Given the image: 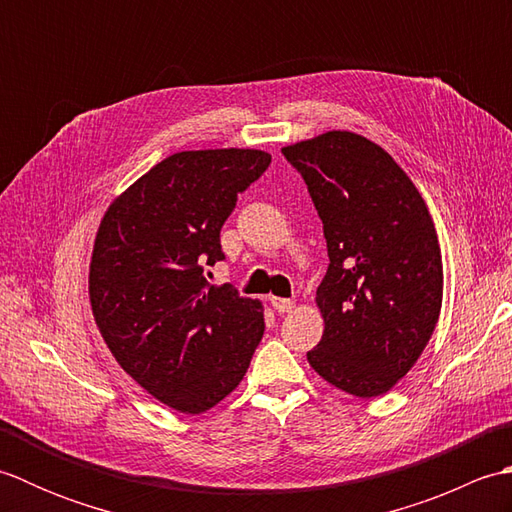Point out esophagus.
<instances>
[{"label":"esophagus","mask_w":512,"mask_h":512,"mask_svg":"<svg viewBox=\"0 0 512 512\" xmlns=\"http://www.w3.org/2000/svg\"><path fill=\"white\" fill-rule=\"evenodd\" d=\"M270 303H273V308H275L279 314L290 312L292 308H295V301H292V299H284V297H270Z\"/></svg>","instance_id":"esophagus-1"}]
</instances>
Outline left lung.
<instances>
[{"label":"left lung","mask_w":512,"mask_h":512,"mask_svg":"<svg viewBox=\"0 0 512 512\" xmlns=\"http://www.w3.org/2000/svg\"><path fill=\"white\" fill-rule=\"evenodd\" d=\"M281 154L308 184L330 257L317 288L325 328L308 363L352 396L387 394L440 319L442 253L427 204L361 134L334 129Z\"/></svg>","instance_id":"obj_1"}]
</instances>
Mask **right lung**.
<instances>
[{
  "label": "right lung",
  "mask_w": 512,
  "mask_h": 512,
  "mask_svg": "<svg viewBox=\"0 0 512 512\" xmlns=\"http://www.w3.org/2000/svg\"><path fill=\"white\" fill-rule=\"evenodd\" d=\"M270 165L262 149L178 151L105 211L90 262V303L116 363L180 413L215 407L242 383L264 336L262 301L211 286L237 195Z\"/></svg>",
  "instance_id": "add662e5"
}]
</instances>
